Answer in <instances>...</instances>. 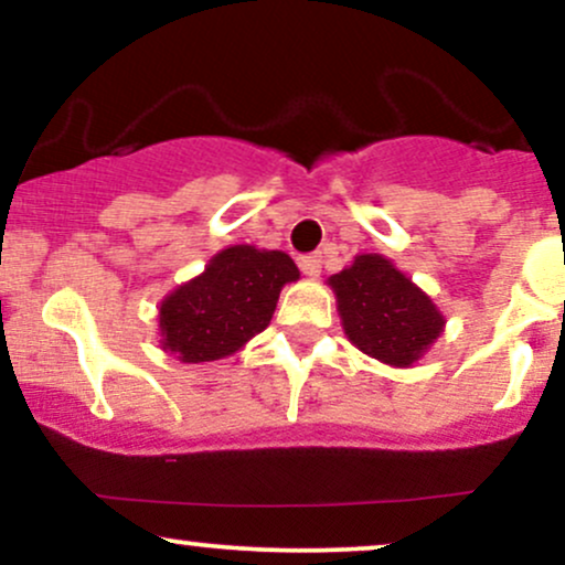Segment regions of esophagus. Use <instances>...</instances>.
Listing matches in <instances>:
<instances>
[{
    "label": "esophagus",
    "instance_id": "obj_1",
    "mask_svg": "<svg viewBox=\"0 0 565 565\" xmlns=\"http://www.w3.org/2000/svg\"><path fill=\"white\" fill-rule=\"evenodd\" d=\"M298 267H301L303 275L317 277L322 271V256L320 254H307L298 258Z\"/></svg>",
    "mask_w": 565,
    "mask_h": 565
}]
</instances>
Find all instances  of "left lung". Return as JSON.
<instances>
[{
    "mask_svg": "<svg viewBox=\"0 0 565 565\" xmlns=\"http://www.w3.org/2000/svg\"><path fill=\"white\" fill-rule=\"evenodd\" d=\"M330 285L349 341L375 360L407 367L441 333L439 309L388 258L356 256Z\"/></svg>",
    "mask_w": 565,
    "mask_h": 565,
    "instance_id": "left-lung-1",
    "label": "left lung"
}]
</instances>
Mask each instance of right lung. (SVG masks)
<instances>
[{
	"instance_id": "obj_1",
	"label": "right lung",
	"mask_w": 565,
	"mask_h": 565,
	"mask_svg": "<svg viewBox=\"0 0 565 565\" xmlns=\"http://www.w3.org/2000/svg\"><path fill=\"white\" fill-rule=\"evenodd\" d=\"M294 280L298 267L282 250L224 248L161 303L163 349L190 364L222 360L267 328L282 285Z\"/></svg>"
}]
</instances>
